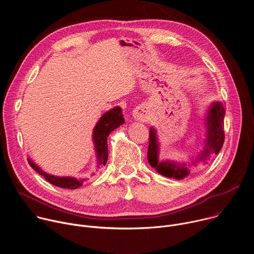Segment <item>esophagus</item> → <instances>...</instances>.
Instances as JSON below:
<instances>
[{
  "label": "esophagus",
  "instance_id": "esophagus-1",
  "mask_svg": "<svg viewBox=\"0 0 254 254\" xmlns=\"http://www.w3.org/2000/svg\"><path fill=\"white\" fill-rule=\"evenodd\" d=\"M132 116H133V118H134L135 120H137V121H143V120H146V119L148 118V116H149V110H148V107H147L146 105H144V104H139V105H137V106L134 108Z\"/></svg>",
  "mask_w": 254,
  "mask_h": 254
}]
</instances>
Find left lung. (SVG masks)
Here are the masks:
<instances>
[{
  "instance_id": "1",
  "label": "left lung",
  "mask_w": 254,
  "mask_h": 254,
  "mask_svg": "<svg viewBox=\"0 0 254 254\" xmlns=\"http://www.w3.org/2000/svg\"><path fill=\"white\" fill-rule=\"evenodd\" d=\"M225 117V110L223 104L219 101L213 102L206 116V139L205 147L201 154L196 158L193 164L200 161H206L211 154L217 155L224 142V130L223 122ZM160 146L157 136V130L152 127L150 129V140L148 149V161L149 164L156 169V171L168 178H174L182 180L190 174V170L185 163L178 164L172 161H159Z\"/></svg>"
}]
</instances>
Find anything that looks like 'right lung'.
<instances>
[{"label": "right lung", "mask_w": 254, "mask_h": 254, "mask_svg": "<svg viewBox=\"0 0 254 254\" xmlns=\"http://www.w3.org/2000/svg\"><path fill=\"white\" fill-rule=\"evenodd\" d=\"M125 124V119L122 114V108L120 106L114 107L112 110L106 112L97 122L93 132L92 138L94 142V148L96 152V158L99 166H105L108 157V149H107V136L110 133L118 128L121 125ZM28 163L38 174L43 176L49 183L65 188V189H77L79 188L85 179H76L73 177H57L50 174H47L41 168L36 165L31 159L28 158ZM94 175V174H93Z\"/></svg>", "instance_id": "1"}]
</instances>
